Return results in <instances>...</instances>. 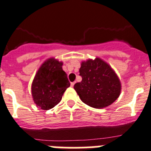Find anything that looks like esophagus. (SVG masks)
Segmentation results:
<instances>
[{"mask_svg":"<svg viewBox=\"0 0 151 151\" xmlns=\"http://www.w3.org/2000/svg\"><path fill=\"white\" fill-rule=\"evenodd\" d=\"M74 84H75V82H72V83H70V86H71V87H73V86H74Z\"/></svg>","mask_w":151,"mask_h":151,"instance_id":"34e87169","label":"esophagus"}]
</instances>
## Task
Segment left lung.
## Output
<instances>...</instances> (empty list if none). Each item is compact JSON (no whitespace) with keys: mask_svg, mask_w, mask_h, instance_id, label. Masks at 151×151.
<instances>
[{"mask_svg":"<svg viewBox=\"0 0 151 151\" xmlns=\"http://www.w3.org/2000/svg\"><path fill=\"white\" fill-rule=\"evenodd\" d=\"M82 81L74 84L80 98L90 107L104 108L114 103L121 93L118 77L100 58L82 62L79 70Z\"/></svg>","mask_w":151,"mask_h":151,"instance_id":"obj_1","label":"left lung"}]
</instances>
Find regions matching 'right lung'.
Listing matches in <instances>:
<instances>
[{
    "instance_id": "1",
    "label": "right lung",
    "mask_w": 151,
    "mask_h": 151,
    "mask_svg": "<svg viewBox=\"0 0 151 151\" xmlns=\"http://www.w3.org/2000/svg\"><path fill=\"white\" fill-rule=\"evenodd\" d=\"M62 65V62L54 58L48 59L40 66L33 81V99L42 110H49L56 106L70 85Z\"/></svg>"
}]
</instances>
